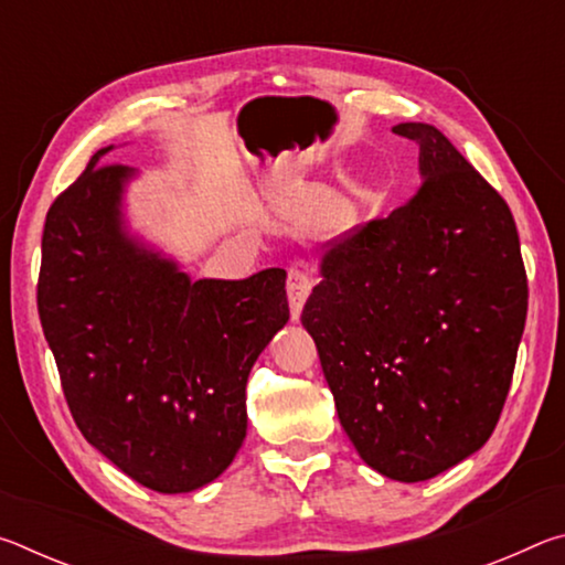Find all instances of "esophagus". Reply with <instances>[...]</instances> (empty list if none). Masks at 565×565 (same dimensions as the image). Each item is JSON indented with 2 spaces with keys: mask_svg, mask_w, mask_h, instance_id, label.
Segmentation results:
<instances>
[{
  "mask_svg": "<svg viewBox=\"0 0 565 565\" xmlns=\"http://www.w3.org/2000/svg\"><path fill=\"white\" fill-rule=\"evenodd\" d=\"M286 294H289V306H291V319L299 321L301 309L306 299L311 294V279L306 276L301 269H289V276H286Z\"/></svg>",
  "mask_w": 565,
  "mask_h": 565,
  "instance_id": "1",
  "label": "esophagus"
}]
</instances>
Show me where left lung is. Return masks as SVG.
Segmentation results:
<instances>
[{"mask_svg": "<svg viewBox=\"0 0 565 565\" xmlns=\"http://www.w3.org/2000/svg\"><path fill=\"white\" fill-rule=\"evenodd\" d=\"M391 131L418 141L420 189L323 248L301 323L359 456L418 483L493 434L529 286L499 191L431 124Z\"/></svg>", "mask_w": 565, "mask_h": 565, "instance_id": "8db88e82", "label": "left lung"}]
</instances>
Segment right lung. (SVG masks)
<instances>
[{
    "label": "right lung",
    "mask_w": 565,
    "mask_h": 565,
    "mask_svg": "<svg viewBox=\"0 0 565 565\" xmlns=\"http://www.w3.org/2000/svg\"><path fill=\"white\" fill-rule=\"evenodd\" d=\"M46 214L36 303L84 438L134 481L189 493L232 466L246 438V381L289 321L286 271L199 279L134 232L139 171L99 164Z\"/></svg>",
    "instance_id": "add662e5"
}]
</instances>
